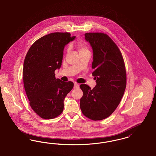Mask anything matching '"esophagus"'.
<instances>
[{"label":"esophagus","instance_id":"1","mask_svg":"<svg viewBox=\"0 0 156 156\" xmlns=\"http://www.w3.org/2000/svg\"><path fill=\"white\" fill-rule=\"evenodd\" d=\"M79 88V84L77 83H74V88Z\"/></svg>","mask_w":156,"mask_h":156}]
</instances>
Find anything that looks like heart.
Here are the masks:
<instances>
[{"label": "heart", "mask_w": 156, "mask_h": 156, "mask_svg": "<svg viewBox=\"0 0 156 156\" xmlns=\"http://www.w3.org/2000/svg\"><path fill=\"white\" fill-rule=\"evenodd\" d=\"M77 48L79 50V52H86V51H89L88 49V48L87 45L83 42L79 41L77 44Z\"/></svg>", "instance_id": "b5f03b06"}]
</instances>
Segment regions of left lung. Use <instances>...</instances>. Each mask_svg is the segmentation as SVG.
I'll return each instance as SVG.
<instances>
[{"label":"left lung","instance_id":"1","mask_svg":"<svg viewBox=\"0 0 156 156\" xmlns=\"http://www.w3.org/2000/svg\"><path fill=\"white\" fill-rule=\"evenodd\" d=\"M93 51L92 75L96 80L91 89L84 84L80 106L83 115L93 121L108 118L120 103L126 86V73L122 54L107 34H84Z\"/></svg>","mask_w":156,"mask_h":156}]
</instances>
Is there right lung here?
Returning a JSON list of instances; mask_svg holds the SVG:
<instances>
[{
  "label": "right lung",
  "instance_id": "1",
  "mask_svg": "<svg viewBox=\"0 0 156 156\" xmlns=\"http://www.w3.org/2000/svg\"><path fill=\"white\" fill-rule=\"evenodd\" d=\"M69 33H53L43 36L30 48L23 65V82L30 105L45 119L61 114L64 100L73 88L72 81L55 78L60 69L65 46L76 37Z\"/></svg>",
  "mask_w": 156,
  "mask_h": 156
}]
</instances>
